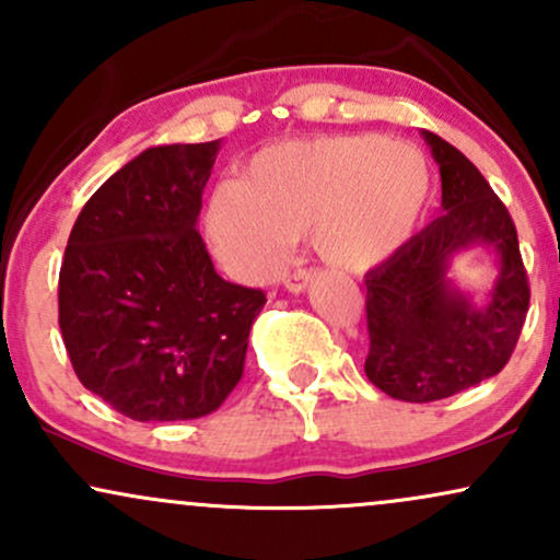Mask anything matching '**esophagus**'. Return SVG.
I'll use <instances>...</instances> for the list:
<instances>
[{
  "mask_svg": "<svg viewBox=\"0 0 560 560\" xmlns=\"http://www.w3.org/2000/svg\"><path fill=\"white\" fill-rule=\"evenodd\" d=\"M313 276H316V271H307V268H298V271H292L289 276H284V287L292 294H300V292H305L307 284H311Z\"/></svg>",
  "mask_w": 560,
  "mask_h": 560,
  "instance_id": "obj_1",
  "label": "esophagus"
}]
</instances>
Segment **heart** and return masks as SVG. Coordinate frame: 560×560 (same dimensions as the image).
<instances>
[{
  "instance_id": "obj_1",
  "label": "heart",
  "mask_w": 560,
  "mask_h": 560,
  "mask_svg": "<svg viewBox=\"0 0 560 560\" xmlns=\"http://www.w3.org/2000/svg\"><path fill=\"white\" fill-rule=\"evenodd\" d=\"M419 147L382 137H329L268 147L244 182L218 184L205 210L215 255L242 279H266L294 236L311 231L324 262L363 271L408 240L429 202Z\"/></svg>"
}]
</instances>
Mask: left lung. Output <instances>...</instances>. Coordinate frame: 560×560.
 Returning a JSON list of instances; mask_svg holds the SVG:
<instances>
[{
	"label": "left lung",
	"mask_w": 560,
	"mask_h": 560,
	"mask_svg": "<svg viewBox=\"0 0 560 560\" xmlns=\"http://www.w3.org/2000/svg\"><path fill=\"white\" fill-rule=\"evenodd\" d=\"M423 139L440 165L442 215L365 273V376L405 402L442 400L500 374L529 311L505 205L464 152L432 131ZM474 246L499 258V279L481 306L448 279L454 255Z\"/></svg>",
	"instance_id": "left-lung-1"
}]
</instances>
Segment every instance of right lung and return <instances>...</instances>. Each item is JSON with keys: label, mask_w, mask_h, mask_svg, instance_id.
<instances>
[{"label": "right lung", "mask_w": 560, "mask_h": 560, "mask_svg": "<svg viewBox=\"0 0 560 560\" xmlns=\"http://www.w3.org/2000/svg\"><path fill=\"white\" fill-rule=\"evenodd\" d=\"M221 150L150 147L75 218L60 268V331L79 382L133 421L213 413L240 384L260 289L221 279L197 231Z\"/></svg>", "instance_id": "obj_1"}]
</instances>
